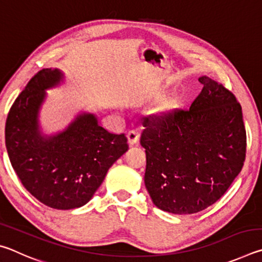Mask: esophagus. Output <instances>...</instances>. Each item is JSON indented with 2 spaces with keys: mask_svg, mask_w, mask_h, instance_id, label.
<instances>
[{
  "mask_svg": "<svg viewBox=\"0 0 262 262\" xmlns=\"http://www.w3.org/2000/svg\"><path fill=\"white\" fill-rule=\"evenodd\" d=\"M127 137H128V143H129L130 145H133V144H136L137 143V141H139V137H140V134H139V132H137L136 129H132V130L128 132Z\"/></svg>",
  "mask_w": 262,
  "mask_h": 262,
  "instance_id": "34e87169",
  "label": "esophagus"
}]
</instances>
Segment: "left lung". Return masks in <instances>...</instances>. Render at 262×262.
I'll return each mask as SVG.
<instances>
[{
    "label": "left lung",
    "instance_id": "obj_1",
    "mask_svg": "<svg viewBox=\"0 0 262 262\" xmlns=\"http://www.w3.org/2000/svg\"><path fill=\"white\" fill-rule=\"evenodd\" d=\"M187 110L144 118V184L154 205L172 214H195L220 200L242 171L246 130L242 106L223 84L207 76Z\"/></svg>",
    "mask_w": 262,
    "mask_h": 262
}]
</instances>
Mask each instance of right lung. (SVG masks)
I'll return each mask as SVG.
<instances>
[{"instance_id": "add662e5", "label": "right lung", "mask_w": 262, "mask_h": 262, "mask_svg": "<svg viewBox=\"0 0 262 262\" xmlns=\"http://www.w3.org/2000/svg\"><path fill=\"white\" fill-rule=\"evenodd\" d=\"M62 77L57 69L47 68L30 79L8 113L6 147L24 187L43 205L67 210L91 200L128 143L123 133H108L88 113L78 115L60 134L41 136L38 112L45 90Z\"/></svg>"}]
</instances>
